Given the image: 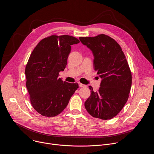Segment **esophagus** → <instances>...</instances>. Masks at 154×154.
Wrapping results in <instances>:
<instances>
[{"label":"esophagus","instance_id":"1","mask_svg":"<svg viewBox=\"0 0 154 154\" xmlns=\"http://www.w3.org/2000/svg\"><path fill=\"white\" fill-rule=\"evenodd\" d=\"M79 85L80 87H86V86L85 85H83V84H82L81 83H79Z\"/></svg>","mask_w":154,"mask_h":154}]
</instances>
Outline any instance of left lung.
I'll list each match as a JSON object with an SVG mask.
<instances>
[{
	"label": "left lung",
	"mask_w": 154,
	"mask_h": 154,
	"mask_svg": "<svg viewBox=\"0 0 154 154\" xmlns=\"http://www.w3.org/2000/svg\"><path fill=\"white\" fill-rule=\"evenodd\" d=\"M94 55V69L102 79L99 89L85 102L92 116L103 120L116 116L127 102L131 86V73L119 44L104 34L94 37H80Z\"/></svg>",
	"instance_id": "left-lung-1"
}]
</instances>
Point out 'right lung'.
<instances>
[{"instance_id": "1", "label": "right lung", "mask_w": 154, "mask_h": 154, "mask_svg": "<svg viewBox=\"0 0 154 154\" xmlns=\"http://www.w3.org/2000/svg\"><path fill=\"white\" fill-rule=\"evenodd\" d=\"M79 42L72 36L52 35L42 39L31 54L25 70L26 87L32 106L41 115L60 114L79 88L58 75L67 64L71 45Z\"/></svg>"}]
</instances>
